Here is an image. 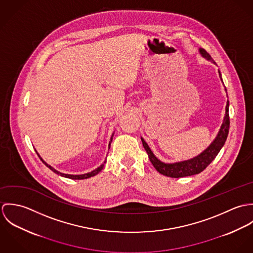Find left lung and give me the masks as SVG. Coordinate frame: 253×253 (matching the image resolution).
I'll use <instances>...</instances> for the list:
<instances>
[{
    "label": "left lung",
    "mask_w": 253,
    "mask_h": 253,
    "mask_svg": "<svg viewBox=\"0 0 253 253\" xmlns=\"http://www.w3.org/2000/svg\"><path fill=\"white\" fill-rule=\"evenodd\" d=\"M200 52L203 54V56H205L209 60L213 61L212 57L210 55V53H208V51L206 49L201 48ZM219 76L221 78L220 71H219ZM221 80H222V78H221ZM229 128H230V118H229V101H228L227 106H226V115H225V118H224V121H223V124L221 126V129H220L215 140L212 142V144L211 145L205 152H203L198 157H196L192 160H189V161L176 163V164L162 163L160 160H158L155 157V155L152 153L148 144L142 138H141V140H142V144L144 146V149L149 156V160L151 161L154 168L163 175L172 177V178H179V177L191 176V175L201 173L203 170H205L208 168V166L215 159L217 154L219 153V151L221 150L223 145L225 144V141H226L228 133H229Z\"/></svg>",
    "instance_id": "left-lung-1"
}]
</instances>
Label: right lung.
Masks as SVG:
<instances>
[{"instance_id":"add662e5","label":"right lung","mask_w":253,"mask_h":253,"mask_svg":"<svg viewBox=\"0 0 253 253\" xmlns=\"http://www.w3.org/2000/svg\"><path fill=\"white\" fill-rule=\"evenodd\" d=\"M112 139H113V137H111V141H112ZM110 141V142H111ZM109 148H110V144H109ZM40 157V156H39ZM41 159V158H40ZM41 161L49 169H51L53 172H55L56 174H59V175H61V176H63V177H67V178H70V179H85V178H89V177H91V176H94L95 174H97L99 171H101L102 170V169H103V167H104V165H101L99 168H97L96 169H94L93 171H91V172H88V173H85V174H81V175H72V174H65V173H61V172H59V171H57V170H55L53 168H51L50 166H48L45 162H43L42 159H41Z\"/></svg>"}]
</instances>
